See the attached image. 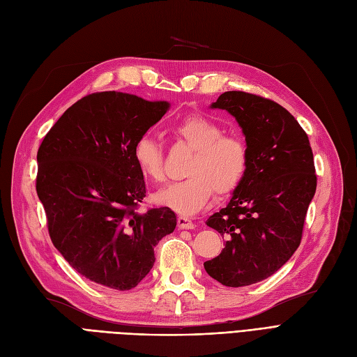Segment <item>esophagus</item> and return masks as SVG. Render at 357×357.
<instances>
[{
    "label": "esophagus",
    "instance_id": "1",
    "mask_svg": "<svg viewBox=\"0 0 357 357\" xmlns=\"http://www.w3.org/2000/svg\"><path fill=\"white\" fill-rule=\"evenodd\" d=\"M178 228L179 229H192L194 228V222L190 220V218L178 216Z\"/></svg>",
    "mask_w": 357,
    "mask_h": 357
}]
</instances>
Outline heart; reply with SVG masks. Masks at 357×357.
Wrapping results in <instances>:
<instances>
[{
    "label": "heart",
    "instance_id": "1",
    "mask_svg": "<svg viewBox=\"0 0 357 357\" xmlns=\"http://www.w3.org/2000/svg\"><path fill=\"white\" fill-rule=\"evenodd\" d=\"M172 130L194 151L185 166L187 178L157 192L160 204L182 215H192L209 202L213 191L218 197H225L238 188L248 169V149L240 137L222 135L220 124L199 114L183 117ZM133 160L146 181H165V154L153 137L137 139Z\"/></svg>",
    "mask_w": 357,
    "mask_h": 357
}]
</instances>
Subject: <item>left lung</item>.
<instances>
[{"label":"left lung","instance_id":"1","mask_svg":"<svg viewBox=\"0 0 357 357\" xmlns=\"http://www.w3.org/2000/svg\"><path fill=\"white\" fill-rule=\"evenodd\" d=\"M212 108L236 117L246 137L248 169L227 208L206 221L225 238V248L204 270L240 287L270 278L294 255L317 176L307 133L278 102L233 90Z\"/></svg>","mask_w":357,"mask_h":357}]
</instances>
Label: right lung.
<instances>
[{
  "label": "right lung",
  "instance_id": "right-lung-1",
  "mask_svg": "<svg viewBox=\"0 0 357 357\" xmlns=\"http://www.w3.org/2000/svg\"><path fill=\"white\" fill-rule=\"evenodd\" d=\"M169 108L98 91L68 108L38 148L37 194L54 248L86 279L129 291L154 266V248L176 227L169 208L137 212L146 188L133 146Z\"/></svg>",
  "mask_w": 357,
  "mask_h": 357
}]
</instances>
